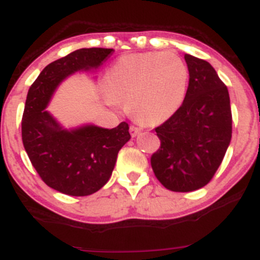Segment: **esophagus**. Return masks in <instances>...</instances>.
Masks as SVG:
<instances>
[{
	"mask_svg": "<svg viewBox=\"0 0 260 260\" xmlns=\"http://www.w3.org/2000/svg\"><path fill=\"white\" fill-rule=\"evenodd\" d=\"M129 131H131V135H132V137H137V136L140 135V133H141V129H140V128L135 127V125H131Z\"/></svg>",
	"mask_w": 260,
	"mask_h": 260,
	"instance_id": "obj_1",
	"label": "esophagus"
}]
</instances>
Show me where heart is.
<instances>
[{
	"label": "heart",
	"mask_w": 260,
	"mask_h": 260,
	"mask_svg": "<svg viewBox=\"0 0 260 260\" xmlns=\"http://www.w3.org/2000/svg\"><path fill=\"white\" fill-rule=\"evenodd\" d=\"M187 83V67L174 52L125 54L107 70L104 101L113 107L119 102L128 103L136 120L156 125L176 113Z\"/></svg>",
	"instance_id": "heart-1"
}]
</instances>
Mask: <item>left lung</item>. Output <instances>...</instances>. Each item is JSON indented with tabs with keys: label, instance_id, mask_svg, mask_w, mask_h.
<instances>
[{
	"label": "left lung",
	"instance_id": "1",
	"mask_svg": "<svg viewBox=\"0 0 260 260\" xmlns=\"http://www.w3.org/2000/svg\"><path fill=\"white\" fill-rule=\"evenodd\" d=\"M188 86L176 113L157 127L161 147L151 157L159 182L176 192L208 185L232 141L229 91L210 62L185 54Z\"/></svg>",
	"mask_w": 260,
	"mask_h": 260
}]
</instances>
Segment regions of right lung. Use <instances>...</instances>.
I'll use <instances>...</instances> for the list:
<instances>
[{
  "instance_id": "1",
  "label": "right lung",
  "mask_w": 260,
  "mask_h": 260,
  "mask_svg": "<svg viewBox=\"0 0 260 260\" xmlns=\"http://www.w3.org/2000/svg\"><path fill=\"white\" fill-rule=\"evenodd\" d=\"M113 49H79L55 60L30 86L22 117V142L38 174L46 185L70 196H88L111 177L118 152L128 141L129 127L115 128L84 123L67 128L48 111L60 84L75 73H93Z\"/></svg>"
}]
</instances>
